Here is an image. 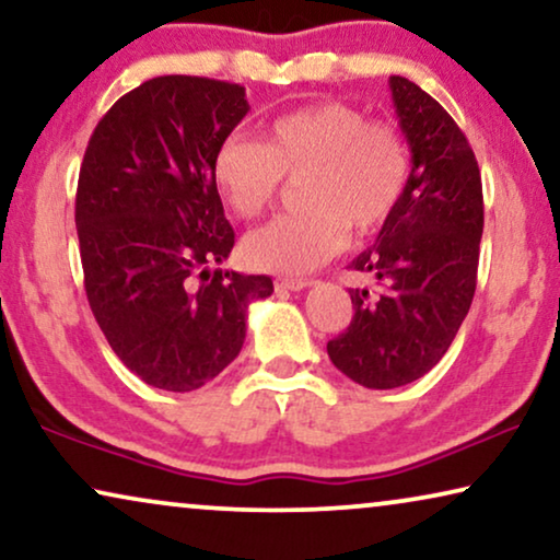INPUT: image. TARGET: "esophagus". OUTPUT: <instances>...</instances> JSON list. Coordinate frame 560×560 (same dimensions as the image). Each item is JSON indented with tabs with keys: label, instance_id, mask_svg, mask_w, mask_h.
I'll return each mask as SVG.
<instances>
[{
	"label": "esophagus",
	"instance_id": "obj_1",
	"mask_svg": "<svg viewBox=\"0 0 560 560\" xmlns=\"http://www.w3.org/2000/svg\"><path fill=\"white\" fill-rule=\"evenodd\" d=\"M273 287H277V291H302L310 287V281L306 279H277L273 281Z\"/></svg>",
	"mask_w": 560,
	"mask_h": 560
}]
</instances>
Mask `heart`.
<instances>
[{
    "label": "heart",
    "mask_w": 560,
    "mask_h": 560,
    "mask_svg": "<svg viewBox=\"0 0 560 560\" xmlns=\"http://www.w3.org/2000/svg\"><path fill=\"white\" fill-rule=\"evenodd\" d=\"M210 170L220 198L241 218L261 215L283 177L304 175V210L248 233L243 258L261 271L306 273L348 246L350 228L362 238L388 223L406 192L408 149L396 126L329 98L277 116L264 141L228 133Z\"/></svg>",
    "instance_id": "heart-1"
}]
</instances>
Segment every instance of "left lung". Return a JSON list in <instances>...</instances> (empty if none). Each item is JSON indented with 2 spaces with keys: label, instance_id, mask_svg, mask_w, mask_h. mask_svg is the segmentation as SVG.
<instances>
[{
  "label": "left lung",
  "instance_id": "left-lung-1",
  "mask_svg": "<svg viewBox=\"0 0 560 560\" xmlns=\"http://www.w3.org/2000/svg\"><path fill=\"white\" fill-rule=\"evenodd\" d=\"M388 83L411 175L373 246L350 264L375 279L377 294L350 289V327L327 342L335 368L375 390L419 381L444 358L475 299L485 228L482 177L467 137L408 78Z\"/></svg>",
  "mask_w": 560,
  "mask_h": 560
}]
</instances>
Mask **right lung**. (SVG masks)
I'll use <instances>...</instances> for the list:
<instances>
[{
    "mask_svg": "<svg viewBox=\"0 0 560 560\" xmlns=\"http://www.w3.org/2000/svg\"><path fill=\"white\" fill-rule=\"evenodd\" d=\"M248 114L246 89L160 75L121 96L85 147L75 192L85 296L126 368L187 393L238 358L248 304L269 277L210 266L235 233L212 185V154Z\"/></svg>",
    "mask_w": 560,
    "mask_h": 560,
    "instance_id": "add662e5",
    "label": "right lung"
}]
</instances>
